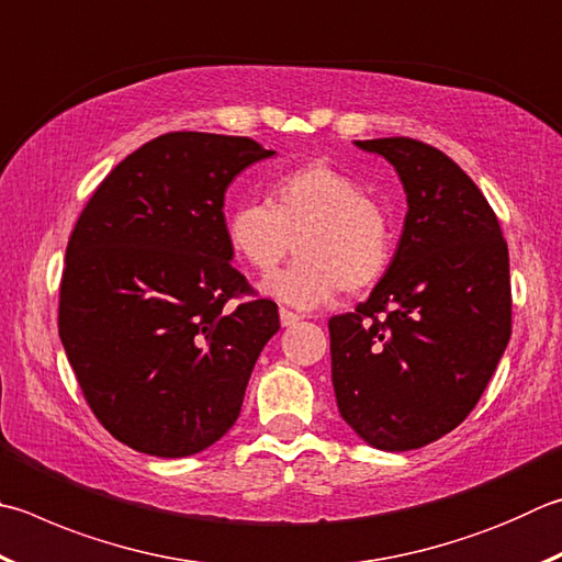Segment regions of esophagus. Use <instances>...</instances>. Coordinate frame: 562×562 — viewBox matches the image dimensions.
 Instances as JSON below:
<instances>
[{
	"label": "esophagus",
	"instance_id": "obj_1",
	"mask_svg": "<svg viewBox=\"0 0 562 562\" xmlns=\"http://www.w3.org/2000/svg\"><path fill=\"white\" fill-rule=\"evenodd\" d=\"M280 322H282V326H294L302 322V316L290 312V310H280Z\"/></svg>",
	"mask_w": 562,
	"mask_h": 562
}]
</instances>
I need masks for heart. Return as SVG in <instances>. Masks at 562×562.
I'll return each instance as SVG.
<instances>
[{
  "label": "heart",
  "mask_w": 562,
  "mask_h": 562,
  "mask_svg": "<svg viewBox=\"0 0 562 562\" xmlns=\"http://www.w3.org/2000/svg\"><path fill=\"white\" fill-rule=\"evenodd\" d=\"M231 250L268 274L297 248V260L262 290L300 310L361 292L391 268L393 233L383 206L329 161H310L270 183L268 203L248 201L226 218Z\"/></svg>",
  "instance_id": "b5f03b06"
}]
</instances>
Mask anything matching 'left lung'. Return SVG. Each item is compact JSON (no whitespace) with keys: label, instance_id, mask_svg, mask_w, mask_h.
I'll return each instance as SVG.
<instances>
[{"label":"left lung","instance_id":"obj_1","mask_svg":"<svg viewBox=\"0 0 562 562\" xmlns=\"http://www.w3.org/2000/svg\"><path fill=\"white\" fill-rule=\"evenodd\" d=\"M395 167L407 213L371 297L329 319L336 405L385 452L417 450L474 411L512 336L502 226L445 151L411 137L356 142Z\"/></svg>","mask_w":562,"mask_h":562}]
</instances>
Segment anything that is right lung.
Instances as JSON below:
<instances>
[{
    "instance_id": "obj_1",
    "label": "right lung",
    "mask_w": 562,
    "mask_h": 562,
    "mask_svg": "<svg viewBox=\"0 0 562 562\" xmlns=\"http://www.w3.org/2000/svg\"><path fill=\"white\" fill-rule=\"evenodd\" d=\"M272 155L250 137L169 132L122 159L76 221L58 334L90 411L132 450L189 457L238 420L280 314L231 265L223 199Z\"/></svg>"
}]
</instances>
